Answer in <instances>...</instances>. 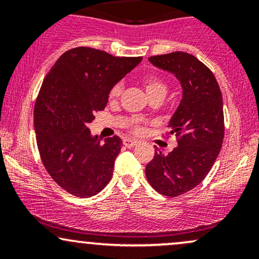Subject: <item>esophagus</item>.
<instances>
[{"label":"esophagus","instance_id":"esophagus-1","mask_svg":"<svg viewBox=\"0 0 259 259\" xmlns=\"http://www.w3.org/2000/svg\"><path fill=\"white\" fill-rule=\"evenodd\" d=\"M123 145L127 148H132V147L138 145V141H136V140H133V139H124L123 140Z\"/></svg>","mask_w":259,"mask_h":259}]
</instances>
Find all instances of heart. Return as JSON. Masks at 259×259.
Listing matches in <instances>:
<instances>
[{
	"label": "heart",
	"instance_id": "1",
	"mask_svg": "<svg viewBox=\"0 0 259 259\" xmlns=\"http://www.w3.org/2000/svg\"><path fill=\"white\" fill-rule=\"evenodd\" d=\"M144 86L148 96H152V95L158 94V92H163V94H165V91H167V86H165L164 82H163L159 78H157V76H152V75L145 76ZM121 90H123V84H121V82H117L115 85H113L108 94L109 100L111 101L117 100L118 97L120 96ZM133 130L136 133H140L141 132V127L138 125V123H135L133 124Z\"/></svg>",
	"mask_w": 259,
	"mask_h": 259
}]
</instances>
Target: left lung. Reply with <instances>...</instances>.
<instances>
[{"label":"left lung","mask_w":259,"mask_h":259,"mask_svg":"<svg viewBox=\"0 0 259 259\" xmlns=\"http://www.w3.org/2000/svg\"><path fill=\"white\" fill-rule=\"evenodd\" d=\"M154 67L174 74L181 101L168 123L178 146L164 154L156 148L146 165L150 185L160 195L177 197L196 187L209 173L224 139L223 97L213 73L186 52L153 56Z\"/></svg>","instance_id":"1"}]
</instances>
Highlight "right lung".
Instances as JSON below:
<instances>
[{
    "instance_id": "right-lung-1",
    "label": "right lung",
    "mask_w": 259,
    "mask_h": 259,
    "mask_svg": "<svg viewBox=\"0 0 259 259\" xmlns=\"http://www.w3.org/2000/svg\"><path fill=\"white\" fill-rule=\"evenodd\" d=\"M141 61L76 47L47 73L35 103L34 129L45 168L69 194L91 197L111 180L121 139L115 135L101 142L88 124L106 108L112 86Z\"/></svg>"
}]
</instances>
